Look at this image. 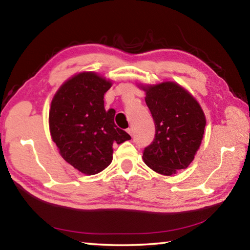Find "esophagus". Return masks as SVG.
Returning <instances> with one entry per match:
<instances>
[{
	"label": "esophagus",
	"mask_w": 250,
	"mask_h": 250,
	"mask_svg": "<svg viewBox=\"0 0 250 250\" xmlns=\"http://www.w3.org/2000/svg\"><path fill=\"white\" fill-rule=\"evenodd\" d=\"M126 132H128L131 135V137H133V129L131 128V126H130V128L126 129Z\"/></svg>",
	"instance_id": "1"
}]
</instances>
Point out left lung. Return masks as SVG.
<instances>
[{
	"label": "left lung",
	"mask_w": 250,
	"mask_h": 250,
	"mask_svg": "<svg viewBox=\"0 0 250 250\" xmlns=\"http://www.w3.org/2000/svg\"><path fill=\"white\" fill-rule=\"evenodd\" d=\"M143 90L155 125L154 139L143 150V161L160 174L172 175L194 160L204 134V112L175 83H162Z\"/></svg>",
	"instance_id": "8db88e82"
}]
</instances>
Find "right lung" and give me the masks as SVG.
<instances>
[{"label": "right lung", "instance_id": "1", "mask_svg": "<svg viewBox=\"0 0 250 250\" xmlns=\"http://www.w3.org/2000/svg\"><path fill=\"white\" fill-rule=\"evenodd\" d=\"M111 83L82 73L59 88L49 110V130L59 153L83 174L94 175L112 161L113 143L131 137L115 124V109H104Z\"/></svg>", "mask_w": 250, "mask_h": 250}]
</instances>
